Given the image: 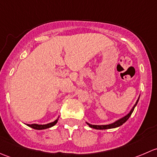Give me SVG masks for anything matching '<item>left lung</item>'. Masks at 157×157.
<instances>
[{"label": "left lung", "mask_w": 157, "mask_h": 157, "mask_svg": "<svg viewBox=\"0 0 157 157\" xmlns=\"http://www.w3.org/2000/svg\"><path fill=\"white\" fill-rule=\"evenodd\" d=\"M139 98H140V96H139ZM139 98H138V99H137V102H136L135 105H134V106H133V108L131 110V112H130L129 113H128V115H126V116L123 117L122 118H121V119L118 120V121H115V122L112 123V124H106V125H94V124H89V123H86V124H87L90 128H94V129H99V130L110 129V128H117V127H119V126L122 125V124H124V123L126 121H127L128 118H130V116H131V114H132V112H133V111H134V108H135V106H136V105H137V102H138Z\"/></svg>", "instance_id": "obj_1"}]
</instances>
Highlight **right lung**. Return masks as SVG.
Segmentation results:
<instances>
[{"label": "right lung", "mask_w": 157, "mask_h": 157, "mask_svg": "<svg viewBox=\"0 0 157 157\" xmlns=\"http://www.w3.org/2000/svg\"><path fill=\"white\" fill-rule=\"evenodd\" d=\"M58 119L55 120V121H53V122L49 123V124H27V125L30 128H34V129H36V130H43V129H46V128H51V127H52V126H54L57 122H58Z\"/></svg>", "instance_id": "1"}]
</instances>
